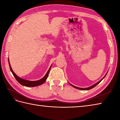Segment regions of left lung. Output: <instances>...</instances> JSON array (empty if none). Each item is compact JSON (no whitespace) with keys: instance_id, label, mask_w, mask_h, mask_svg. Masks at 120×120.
Segmentation results:
<instances>
[{"instance_id":"1","label":"left lung","mask_w":120,"mask_h":120,"mask_svg":"<svg viewBox=\"0 0 120 120\" xmlns=\"http://www.w3.org/2000/svg\"><path fill=\"white\" fill-rule=\"evenodd\" d=\"M107 74H106L105 75V76H104V77H103L102 79H101V80H99V81H98V82H97V83H95V84H94V85H93V86H90V87L86 88H78V87H77V86H73V85H72V84H70V85H71V86H73V87H74V88H76V89H79V90H90V89H91L93 88L94 87H95V86H96L98 85V84L99 82H100L101 81V80H102L103 79H104V78H105V76H106V75H107Z\"/></svg>"}]
</instances>
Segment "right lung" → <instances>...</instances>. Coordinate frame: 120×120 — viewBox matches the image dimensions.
Segmentation results:
<instances>
[{"label": "right lung", "mask_w": 120, "mask_h": 120, "mask_svg": "<svg viewBox=\"0 0 120 120\" xmlns=\"http://www.w3.org/2000/svg\"><path fill=\"white\" fill-rule=\"evenodd\" d=\"M8 61H9V67L10 68V70H11L12 73L13 74V75L14 76V77L16 79V80L19 82L21 85L26 86H28V87H34V86H38L40 85H41L42 84L44 83L45 81L46 80L47 77L48 76V74L49 73V71L50 70V68L52 67V65L50 67V68H49V70L47 71V73L46 74V75L44 76V77L42 78L41 79L39 80H37V81H30V80H27L26 79H24L21 78L19 77V76H17L15 73L13 72V71L12 70V68L10 65V62H9V59H8Z\"/></svg>", "instance_id": "add662e5"}]
</instances>
